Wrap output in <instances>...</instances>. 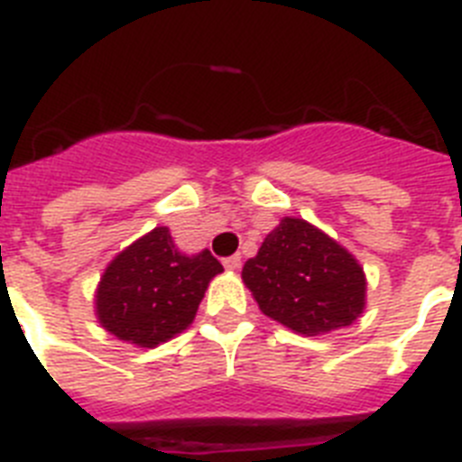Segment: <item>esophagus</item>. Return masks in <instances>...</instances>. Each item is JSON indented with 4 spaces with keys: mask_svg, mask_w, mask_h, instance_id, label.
Masks as SVG:
<instances>
[{
    "mask_svg": "<svg viewBox=\"0 0 462 462\" xmlns=\"http://www.w3.org/2000/svg\"><path fill=\"white\" fill-rule=\"evenodd\" d=\"M223 267L230 272H236L239 267H242V255H230V258L223 260Z\"/></svg>",
    "mask_w": 462,
    "mask_h": 462,
    "instance_id": "obj_1",
    "label": "esophagus"
}]
</instances>
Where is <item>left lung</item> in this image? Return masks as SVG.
Instances as JSON below:
<instances>
[{
	"label": "left lung",
	"mask_w": 462,
	"mask_h": 462,
	"mask_svg": "<svg viewBox=\"0 0 462 462\" xmlns=\"http://www.w3.org/2000/svg\"><path fill=\"white\" fill-rule=\"evenodd\" d=\"M242 279L260 311L300 335L351 326L363 314L367 281L346 248L302 218L286 216L246 260Z\"/></svg>",
	"instance_id": "obj_1"
}]
</instances>
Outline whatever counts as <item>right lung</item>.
Segmentation results:
<instances>
[{"instance_id": "obj_1", "label": "right lung", "mask_w": 462, "mask_h": 462, "mask_svg": "<svg viewBox=\"0 0 462 462\" xmlns=\"http://www.w3.org/2000/svg\"><path fill=\"white\" fill-rule=\"evenodd\" d=\"M220 272L223 264L207 248L181 254L170 227H155L104 270L95 295L97 320L123 342L153 348L190 326L208 281Z\"/></svg>"}]
</instances>
